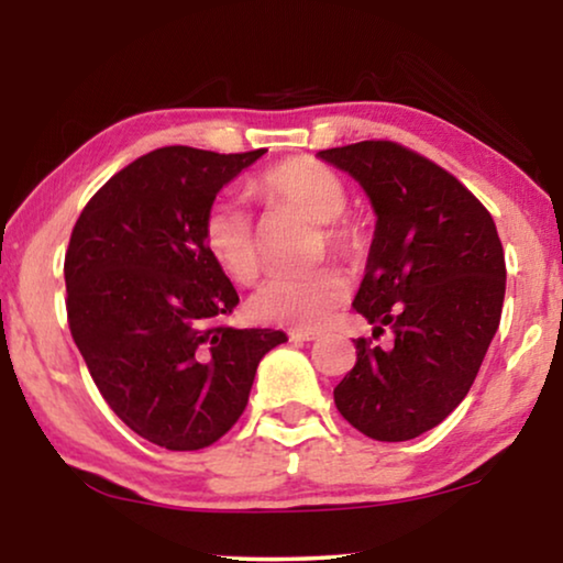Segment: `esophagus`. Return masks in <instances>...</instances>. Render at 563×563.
Returning <instances> with one entry per match:
<instances>
[{
  "label": "esophagus",
  "mask_w": 563,
  "mask_h": 563,
  "mask_svg": "<svg viewBox=\"0 0 563 563\" xmlns=\"http://www.w3.org/2000/svg\"><path fill=\"white\" fill-rule=\"evenodd\" d=\"M289 338L295 343H310V341H318L320 333L318 330H289Z\"/></svg>",
  "instance_id": "esophagus-1"
}]
</instances>
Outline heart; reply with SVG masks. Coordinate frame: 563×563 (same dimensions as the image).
I'll list each match as a JSON object with an SVG mask.
<instances>
[{
	"instance_id": "obj_1",
	"label": "heart",
	"mask_w": 563,
	"mask_h": 563,
	"mask_svg": "<svg viewBox=\"0 0 563 563\" xmlns=\"http://www.w3.org/2000/svg\"><path fill=\"white\" fill-rule=\"evenodd\" d=\"M253 191L272 205H289L320 222V249L358 264L368 251L366 230L345 218L349 187L341 174L314 158H289L268 168L253 184ZM202 241L214 264L230 279L249 284L258 276L261 258L251 218L235 202H214L202 222ZM349 297V282L338 268L310 274H282L264 282L251 299L258 320L289 328H318Z\"/></svg>"
}]
</instances>
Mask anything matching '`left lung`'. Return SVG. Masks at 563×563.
<instances>
[{
	"instance_id": "left-lung-1",
	"label": "left lung",
	"mask_w": 563,
	"mask_h": 563,
	"mask_svg": "<svg viewBox=\"0 0 563 563\" xmlns=\"http://www.w3.org/2000/svg\"><path fill=\"white\" fill-rule=\"evenodd\" d=\"M372 199L376 230L353 299L374 325L335 407L374 441H410L461 405L479 374L505 302V251L479 199L433 161L391 141L320 151Z\"/></svg>"
}]
</instances>
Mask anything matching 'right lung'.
I'll list each match as a JSON object with an SVG mask.
<instances>
[{"instance_id": "add662e5", "label": "right lung", "mask_w": 563, "mask_h": 563, "mask_svg": "<svg viewBox=\"0 0 563 563\" xmlns=\"http://www.w3.org/2000/svg\"><path fill=\"white\" fill-rule=\"evenodd\" d=\"M264 153H145L89 199L68 241L76 349L112 412L161 449L220 441L249 405L258 361L287 341L222 322L238 291L202 241L218 191Z\"/></svg>"}]
</instances>
